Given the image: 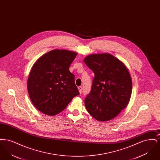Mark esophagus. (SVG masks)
Returning a JSON list of instances; mask_svg holds the SVG:
<instances>
[{"mask_svg":"<svg viewBox=\"0 0 160 160\" xmlns=\"http://www.w3.org/2000/svg\"><path fill=\"white\" fill-rule=\"evenodd\" d=\"M78 89L79 91V92L81 93L83 91V88L82 86H79V87H78Z\"/></svg>","mask_w":160,"mask_h":160,"instance_id":"34e87169","label":"esophagus"}]
</instances>
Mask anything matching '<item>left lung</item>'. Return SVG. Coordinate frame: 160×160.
<instances>
[{"instance_id":"left-lung-1","label":"left lung","mask_w":160,"mask_h":160,"mask_svg":"<svg viewBox=\"0 0 160 160\" xmlns=\"http://www.w3.org/2000/svg\"><path fill=\"white\" fill-rule=\"evenodd\" d=\"M84 62L95 75L84 99L86 108L95 119L110 121L129 102L132 92L129 72L121 61L108 53L91 54Z\"/></svg>"}]
</instances>
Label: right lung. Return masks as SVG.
<instances>
[{"label":"right lung","instance_id":"1","mask_svg":"<svg viewBox=\"0 0 160 160\" xmlns=\"http://www.w3.org/2000/svg\"><path fill=\"white\" fill-rule=\"evenodd\" d=\"M77 54L68 50H54L33 65L28 80V91L33 104L44 114L59 113L79 95L74 75L69 70Z\"/></svg>","mask_w":160,"mask_h":160}]
</instances>
